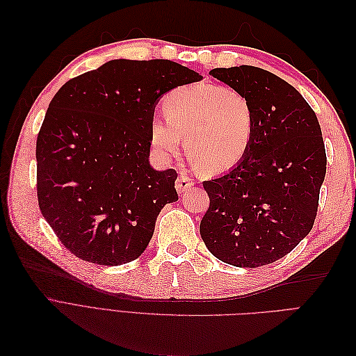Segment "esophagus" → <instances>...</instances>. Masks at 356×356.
<instances>
[{
    "label": "esophagus",
    "instance_id": "34e87169",
    "mask_svg": "<svg viewBox=\"0 0 356 356\" xmlns=\"http://www.w3.org/2000/svg\"><path fill=\"white\" fill-rule=\"evenodd\" d=\"M195 186V181H193L190 177H187L186 174H181L175 182V187H177V191L179 193V195H184V193H187L188 190H191V187Z\"/></svg>",
    "mask_w": 356,
    "mask_h": 356
}]
</instances>
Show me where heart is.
I'll return each mask as SVG.
<instances>
[{"instance_id":"obj_1","label":"heart","mask_w":356,"mask_h":356,"mask_svg":"<svg viewBox=\"0 0 356 356\" xmlns=\"http://www.w3.org/2000/svg\"><path fill=\"white\" fill-rule=\"evenodd\" d=\"M255 132V110L239 90L195 83L172 90L165 115L154 117L149 139L161 159L178 153L184 138L187 156L207 174L227 172L245 159Z\"/></svg>"}]
</instances>
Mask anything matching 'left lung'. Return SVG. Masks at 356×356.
Here are the masks:
<instances>
[{
	"label": "left lung",
	"instance_id": "left-lung-1",
	"mask_svg": "<svg viewBox=\"0 0 356 356\" xmlns=\"http://www.w3.org/2000/svg\"><path fill=\"white\" fill-rule=\"evenodd\" d=\"M211 74L251 99L255 132L239 165L203 182L211 204L200 236L224 263L270 264L314 227L327 172L321 126L300 92L272 72L241 65Z\"/></svg>",
	"mask_w": 356,
	"mask_h": 356
}]
</instances>
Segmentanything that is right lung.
Returning a JSON list of instances; mask_svg holds the SVG:
<instances>
[{
    "label": "right lung",
    "mask_w": 356,
    "mask_h": 356,
    "mask_svg": "<svg viewBox=\"0 0 356 356\" xmlns=\"http://www.w3.org/2000/svg\"><path fill=\"white\" fill-rule=\"evenodd\" d=\"M200 80L168 59H114L53 96L37 138L38 204L75 257L120 266L145 251L160 211L178 200L177 172L149 165L154 108Z\"/></svg>",
    "instance_id": "1"
}]
</instances>
